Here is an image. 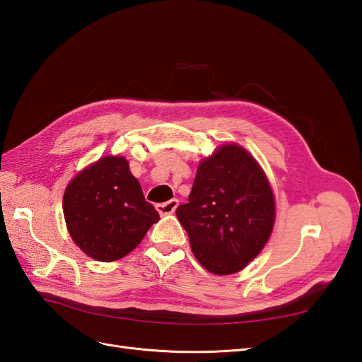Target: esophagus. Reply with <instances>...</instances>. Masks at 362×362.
Listing matches in <instances>:
<instances>
[{
    "mask_svg": "<svg viewBox=\"0 0 362 362\" xmlns=\"http://www.w3.org/2000/svg\"><path fill=\"white\" fill-rule=\"evenodd\" d=\"M178 206V199H170L168 202H163V204H157V211L161 214V216H166V214H172L175 213V210H177Z\"/></svg>",
    "mask_w": 362,
    "mask_h": 362,
    "instance_id": "obj_1",
    "label": "esophagus"
}]
</instances>
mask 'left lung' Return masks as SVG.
Wrapping results in <instances>:
<instances>
[{"label":"left lung","mask_w":362,"mask_h":362,"mask_svg":"<svg viewBox=\"0 0 362 362\" xmlns=\"http://www.w3.org/2000/svg\"><path fill=\"white\" fill-rule=\"evenodd\" d=\"M177 217L196 259L216 275H231L266 246L275 198L255 158L228 144L201 161L189 202L177 208Z\"/></svg>","instance_id":"obj_1"}]
</instances>
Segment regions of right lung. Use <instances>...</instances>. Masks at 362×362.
<instances>
[{"label": "right lung", "instance_id": "1", "mask_svg": "<svg viewBox=\"0 0 362 362\" xmlns=\"http://www.w3.org/2000/svg\"><path fill=\"white\" fill-rule=\"evenodd\" d=\"M68 231L86 255L110 262L129 254L158 222L124 157H103L69 182L63 196Z\"/></svg>", "mask_w": 362, "mask_h": 362}]
</instances>
